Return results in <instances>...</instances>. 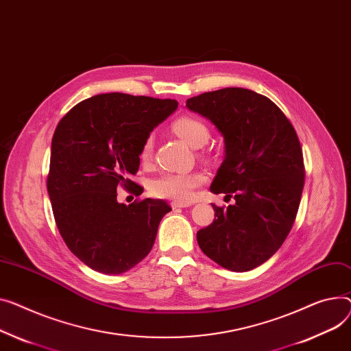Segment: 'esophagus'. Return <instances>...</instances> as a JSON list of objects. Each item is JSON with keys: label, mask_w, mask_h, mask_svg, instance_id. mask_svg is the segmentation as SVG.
Here are the masks:
<instances>
[{"label": "esophagus", "mask_w": 351, "mask_h": 351, "mask_svg": "<svg viewBox=\"0 0 351 351\" xmlns=\"http://www.w3.org/2000/svg\"><path fill=\"white\" fill-rule=\"evenodd\" d=\"M172 208H183V207H189L191 204L189 203H179V202H172L171 203Z\"/></svg>", "instance_id": "1"}]
</instances>
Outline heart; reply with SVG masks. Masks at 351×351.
Returning a JSON list of instances; mask_svg holds the SVG:
<instances>
[{
	"instance_id": "1",
	"label": "heart",
	"mask_w": 351,
	"mask_h": 351,
	"mask_svg": "<svg viewBox=\"0 0 351 351\" xmlns=\"http://www.w3.org/2000/svg\"><path fill=\"white\" fill-rule=\"evenodd\" d=\"M173 132L192 148H200L208 141L207 125L193 115H183L172 124ZM154 151V138L148 136L141 148V159L149 160ZM204 182L202 173H165L155 178L149 183V192L159 199L173 200L179 203H189L193 197V192Z\"/></svg>"
}]
</instances>
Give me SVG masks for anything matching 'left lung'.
Segmentation results:
<instances>
[{
    "label": "left lung",
    "mask_w": 351,
    "mask_h": 351,
    "mask_svg": "<svg viewBox=\"0 0 351 351\" xmlns=\"http://www.w3.org/2000/svg\"><path fill=\"white\" fill-rule=\"evenodd\" d=\"M224 138V159L210 186L236 203L212 204L213 223L197 231L202 251L220 267L245 272L279 250L295 221L305 182L298 135L268 97L241 87L186 101Z\"/></svg>",
    "instance_id": "obj_1"
}]
</instances>
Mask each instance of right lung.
<instances>
[{
	"instance_id": "obj_1",
	"label": "right lung",
	"mask_w": 351,
	"mask_h": 351,
	"mask_svg": "<svg viewBox=\"0 0 351 351\" xmlns=\"http://www.w3.org/2000/svg\"><path fill=\"white\" fill-rule=\"evenodd\" d=\"M178 108L176 100L106 93L76 104L59 121L51 149L48 193L66 245L91 269L119 275L151 251L165 200L124 204L117 188L141 195L130 179L152 130Z\"/></svg>"
}]
</instances>
